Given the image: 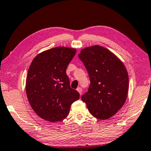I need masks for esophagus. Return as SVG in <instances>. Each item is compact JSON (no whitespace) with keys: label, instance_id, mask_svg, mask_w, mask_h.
Listing matches in <instances>:
<instances>
[{"label":"esophagus","instance_id":"esophagus-1","mask_svg":"<svg viewBox=\"0 0 151 151\" xmlns=\"http://www.w3.org/2000/svg\"><path fill=\"white\" fill-rule=\"evenodd\" d=\"M77 91H78V93H79L80 95L82 94V92H83V89H82L81 87H78V88H77Z\"/></svg>","mask_w":151,"mask_h":151}]
</instances>
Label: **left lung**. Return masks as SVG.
<instances>
[{
	"mask_svg": "<svg viewBox=\"0 0 151 151\" xmlns=\"http://www.w3.org/2000/svg\"><path fill=\"white\" fill-rule=\"evenodd\" d=\"M78 57L85 64L91 82L82 101L96 119L111 118L123 106L128 96L126 66L113 52L99 45L83 48Z\"/></svg>",
	"mask_w": 151,
	"mask_h": 151,
	"instance_id": "8db88e82",
	"label": "left lung"
}]
</instances>
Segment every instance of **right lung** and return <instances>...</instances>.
<instances>
[{"instance_id":"right-lung-1","label":"right lung","mask_w":151,"mask_h":151,"mask_svg":"<svg viewBox=\"0 0 151 151\" xmlns=\"http://www.w3.org/2000/svg\"><path fill=\"white\" fill-rule=\"evenodd\" d=\"M76 48L60 46L46 50L33 59L26 78V95L35 112L55 123L68 116L71 105L80 94L70 87L67 66Z\"/></svg>"}]
</instances>
